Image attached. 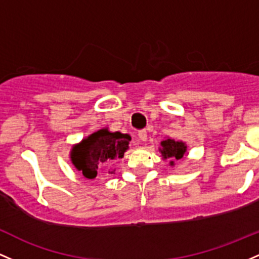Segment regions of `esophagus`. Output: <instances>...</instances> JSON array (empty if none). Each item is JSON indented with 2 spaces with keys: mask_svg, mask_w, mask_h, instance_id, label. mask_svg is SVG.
<instances>
[{
  "mask_svg": "<svg viewBox=\"0 0 259 259\" xmlns=\"http://www.w3.org/2000/svg\"><path fill=\"white\" fill-rule=\"evenodd\" d=\"M139 139H140V141H146L147 140V133L143 130V132H139Z\"/></svg>",
  "mask_w": 259,
  "mask_h": 259,
  "instance_id": "esophagus-1",
  "label": "esophagus"
}]
</instances>
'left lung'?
<instances>
[{
	"label": "left lung",
	"instance_id": "obj_1",
	"mask_svg": "<svg viewBox=\"0 0 259 259\" xmlns=\"http://www.w3.org/2000/svg\"><path fill=\"white\" fill-rule=\"evenodd\" d=\"M158 151L161 152L162 160H169V166H175V160H181L183 156L188 155L187 144L171 138H166L161 141Z\"/></svg>",
	"mask_w": 259,
	"mask_h": 259
}]
</instances>
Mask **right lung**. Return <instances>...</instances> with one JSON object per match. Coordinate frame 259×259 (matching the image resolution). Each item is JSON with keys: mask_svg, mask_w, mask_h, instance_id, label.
<instances>
[{"mask_svg": "<svg viewBox=\"0 0 259 259\" xmlns=\"http://www.w3.org/2000/svg\"><path fill=\"white\" fill-rule=\"evenodd\" d=\"M130 140L129 134L109 132L108 127H103L73 145L70 151L71 162L88 180L96 178L98 171L103 169L113 173L115 171L113 164L124 157Z\"/></svg>", "mask_w": 259, "mask_h": 259, "instance_id": "obj_1", "label": "right lung"}]
</instances>
